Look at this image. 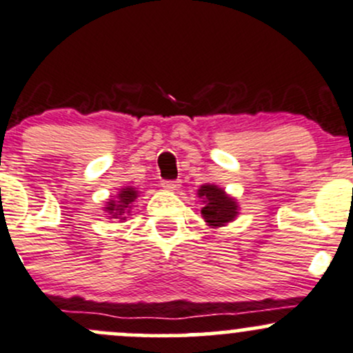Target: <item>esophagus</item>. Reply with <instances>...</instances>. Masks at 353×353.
I'll list each match as a JSON object with an SVG mask.
<instances>
[{
    "mask_svg": "<svg viewBox=\"0 0 353 353\" xmlns=\"http://www.w3.org/2000/svg\"><path fill=\"white\" fill-rule=\"evenodd\" d=\"M179 185V181H164V183H162V188L168 189V191H177Z\"/></svg>",
    "mask_w": 353,
    "mask_h": 353,
    "instance_id": "esophagus-1",
    "label": "esophagus"
}]
</instances>
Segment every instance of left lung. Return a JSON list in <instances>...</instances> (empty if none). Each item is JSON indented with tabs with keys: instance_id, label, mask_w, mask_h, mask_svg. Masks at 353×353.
Returning <instances> with one entry per match:
<instances>
[{
	"instance_id": "obj_1",
	"label": "left lung",
	"mask_w": 353,
	"mask_h": 353,
	"mask_svg": "<svg viewBox=\"0 0 353 353\" xmlns=\"http://www.w3.org/2000/svg\"><path fill=\"white\" fill-rule=\"evenodd\" d=\"M197 194L204 199L206 206L201 212L211 226H223V224L233 221L238 214V206H236L234 199L224 194L223 189L216 188V185H203Z\"/></svg>"
}]
</instances>
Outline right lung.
Masks as SVG:
<instances>
[{
	"label": "right lung",
	"mask_w": 353,
	"mask_h": 353,
	"mask_svg": "<svg viewBox=\"0 0 353 353\" xmlns=\"http://www.w3.org/2000/svg\"><path fill=\"white\" fill-rule=\"evenodd\" d=\"M135 197H137V191H134V188L122 189V191L119 192V201H110L107 211L110 212L114 218H119L123 212H129L127 209H130V204L134 203Z\"/></svg>",
	"instance_id": "1"
}]
</instances>
